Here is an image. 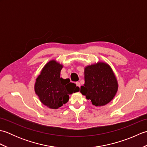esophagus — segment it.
Wrapping results in <instances>:
<instances>
[{
    "mask_svg": "<svg viewBox=\"0 0 147 147\" xmlns=\"http://www.w3.org/2000/svg\"><path fill=\"white\" fill-rule=\"evenodd\" d=\"M76 86H77L78 87H80V86H81L80 82H76Z\"/></svg>",
    "mask_w": 147,
    "mask_h": 147,
    "instance_id": "34e87169",
    "label": "esophagus"
}]
</instances>
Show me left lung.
<instances>
[{
  "instance_id": "obj_1",
  "label": "left lung",
  "mask_w": 147,
  "mask_h": 147,
  "mask_svg": "<svg viewBox=\"0 0 147 147\" xmlns=\"http://www.w3.org/2000/svg\"><path fill=\"white\" fill-rule=\"evenodd\" d=\"M118 83L110 65L105 62L87 65L85 67V84L80 92L96 107L103 106L114 98Z\"/></svg>"
}]
</instances>
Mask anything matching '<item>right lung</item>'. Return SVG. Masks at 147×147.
<instances>
[{
	"instance_id": "1",
	"label": "right lung",
	"mask_w": 147,
	"mask_h": 147,
	"mask_svg": "<svg viewBox=\"0 0 147 147\" xmlns=\"http://www.w3.org/2000/svg\"><path fill=\"white\" fill-rule=\"evenodd\" d=\"M63 65L55 60L50 61L43 67L35 83V92L43 105L57 109L67 103L72 93L80 91L70 80L61 78Z\"/></svg>"
}]
</instances>
